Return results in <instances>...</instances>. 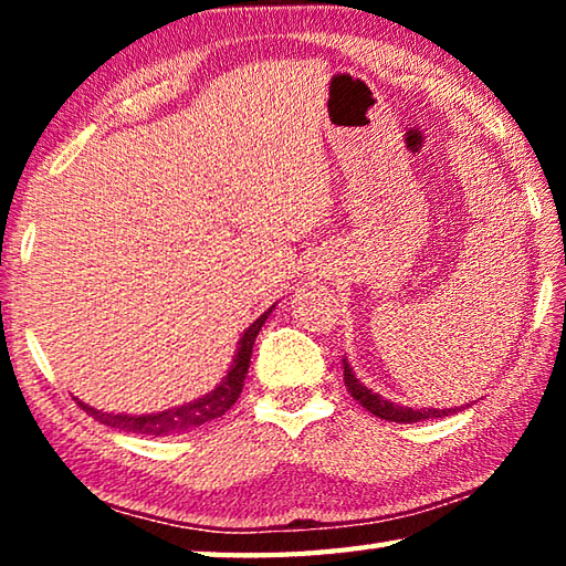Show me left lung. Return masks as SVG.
Instances as JSON below:
<instances>
[{
	"mask_svg": "<svg viewBox=\"0 0 566 566\" xmlns=\"http://www.w3.org/2000/svg\"><path fill=\"white\" fill-rule=\"evenodd\" d=\"M344 361V385H347L349 395L359 401V405L371 411V415L379 417V419H387V421H399V424H411V421H427V419H437V417H449V415H457V409H417V407H401L397 405V401H389L385 397H379L377 391H371L361 385V381L357 379V375H354L349 361ZM469 407V405H464Z\"/></svg>",
	"mask_w": 566,
	"mask_h": 566,
	"instance_id": "1",
	"label": "left lung"
}]
</instances>
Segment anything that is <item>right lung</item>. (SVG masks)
<instances>
[{"instance_id":"1","label":"right lung","mask_w":566,"mask_h":566,"mask_svg":"<svg viewBox=\"0 0 566 566\" xmlns=\"http://www.w3.org/2000/svg\"><path fill=\"white\" fill-rule=\"evenodd\" d=\"M272 310H274V304L262 314L260 319L249 324L247 332L242 334V339H239L234 361H232V367H229L227 377L219 381L217 389L209 391V395L189 401V405L171 407L167 411H157V415H109V411H99L90 405H82V401H80V407L87 411L90 417L102 421V424L122 429V432L147 434V437L185 434V432H191V429L207 424V421L222 417L224 411H229V407H232L239 399V395H242L249 359H252L254 339H256V334H260V329L264 327V322L272 314Z\"/></svg>"}]
</instances>
